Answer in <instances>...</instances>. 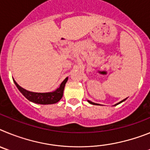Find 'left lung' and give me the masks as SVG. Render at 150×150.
Wrapping results in <instances>:
<instances>
[{
    "mask_svg": "<svg viewBox=\"0 0 150 150\" xmlns=\"http://www.w3.org/2000/svg\"><path fill=\"white\" fill-rule=\"evenodd\" d=\"M125 99H126V98H125ZM125 99H124V100H122V101H120V103H118V104H116V105H117V104H120V103H122V101H124V100H125ZM88 103H90V104H94V105H98V104H95V103H93V102L90 101V100H88ZM98 105H99V104H98Z\"/></svg>",
    "mask_w": 150,
    "mask_h": 150,
    "instance_id": "obj_1",
    "label": "left lung"
}]
</instances>
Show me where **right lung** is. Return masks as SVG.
I'll list each match as a JSON object with an SVG mask.
<instances>
[{
    "mask_svg": "<svg viewBox=\"0 0 150 150\" xmlns=\"http://www.w3.org/2000/svg\"><path fill=\"white\" fill-rule=\"evenodd\" d=\"M13 81L21 93L30 101L40 104H52L59 102L62 99V96H63L64 88L65 84L67 81V77L65 78V79L62 82L59 88H57L55 91L48 92V93H37V92H31V91H27L19 86L14 79H13Z\"/></svg>",
    "mask_w": 150,
    "mask_h": 150,
    "instance_id": "obj_1",
    "label": "right lung"
}]
</instances>
